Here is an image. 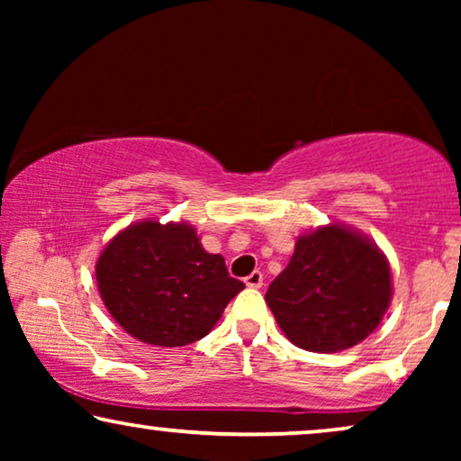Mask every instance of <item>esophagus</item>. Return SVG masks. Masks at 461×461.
Instances as JSON below:
<instances>
[{
  "mask_svg": "<svg viewBox=\"0 0 461 461\" xmlns=\"http://www.w3.org/2000/svg\"><path fill=\"white\" fill-rule=\"evenodd\" d=\"M262 283H264V275L260 273V270H254L249 276H245V285L248 287L258 289V287H262Z\"/></svg>",
  "mask_w": 461,
  "mask_h": 461,
  "instance_id": "1",
  "label": "esophagus"
}]
</instances>
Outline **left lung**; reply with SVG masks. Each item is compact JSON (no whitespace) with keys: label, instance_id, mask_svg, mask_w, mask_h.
I'll list each match as a JSON object with an SVG mask.
<instances>
[{"label":"left lung","instance_id":"left-lung-1","mask_svg":"<svg viewBox=\"0 0 461 461\" xmlns=\"http://www.w3.org/2000/svg\"><path fill=\"white\" fill-rule=\"evenodd\" d=\"M393 300L386 256L342 224L298 237L287 268L270 283L267 304L287 339L311 352L363 342Z\"/></svg>","mask_w":461,"mask_h":461}]
</instances>
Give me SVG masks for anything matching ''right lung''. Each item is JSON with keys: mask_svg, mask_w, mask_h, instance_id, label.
Here are the masks:
<instances>
[{"mask_svg": "<svg viewBox=\"0 0 461 461\" xmlns=\"http://www.w3.org/2000/svg\"><path fill=\"white\" fill-rule=\"evenodd\" d=\"M96 281L106 311L131 338L169 348L205 338L245 287L222 256L207 254L191 224L157 220L111 239Z\"/></svg>", "mask_w": 461, "mask_h": 461, "instance_id": "obj_1", "label": "right lung"}]
</instances>
